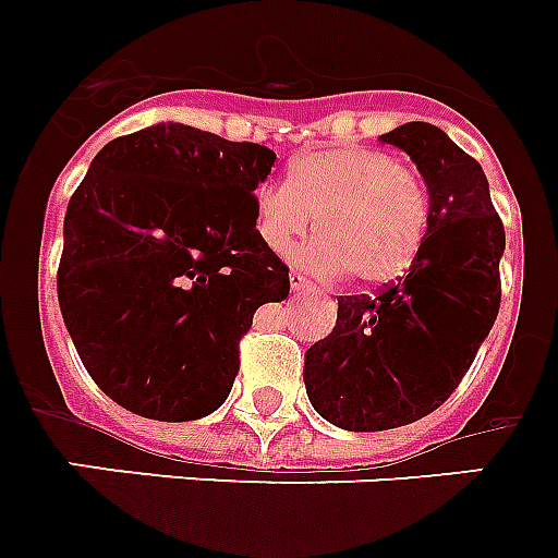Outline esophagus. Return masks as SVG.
<instances>
[{"label": "esophagus", "mask_w": 558, "mask_h": 558, "mask_svg": "<svg viewBox=\"0 0 558 558\" xmlns=\"http://www.w3.org/2000/svg\"><path fill=\"white\" fill-rule=\"evenodd\" d=\"M291 291H293V293L311 291V279H305V276L296 274V270H293V274H291Z\"/></svg>", "instance_id": "obj_1"}]
</instances>
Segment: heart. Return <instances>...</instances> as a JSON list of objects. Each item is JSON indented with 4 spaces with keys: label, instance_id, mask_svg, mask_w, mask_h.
<instances>
[{
    "label": "heart",
    "instance_id": "1",
    "mask_svg": "<svg viewBox=\"0 0 558 558\" xmlns=\"http://www.w3.org/2000/svg\"><path fill=\"white\" fill-rule=\"evenodd\" d=\"M429 221L421 178L380 149H328L291 163L288 184L253 195V230L267 251L288 253L311 225L316 239L293 262L316 276L391 282L412 267Z\"/></svg>",
    "mask_w": 558,
    "mask_h": 558
}]
</instances>
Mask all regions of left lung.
<instances>
[{
	"label": "left lung",
	"mask_w": 558,
	"mask_h": 558,
	"mask_svg": "<svg viewBox=\"0 0 558 558\" xmlns=\"http://www.w3.org/2000/svg\"><path fill=\"white\" fill-rule=\"evenodd\" d=\"M429 190L409 274L377 296H340L337 325L305 351L307 400L349 432L398 429L435 412L470 372L501 305L505 225L484 169L432 123L380 135Z\"/></svg>",
	"instance_id": "1"
}]
</instances>
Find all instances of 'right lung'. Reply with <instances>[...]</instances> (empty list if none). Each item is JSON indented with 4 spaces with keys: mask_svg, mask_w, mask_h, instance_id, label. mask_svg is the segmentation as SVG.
Wrapping results in <instances>:
<instances>
[{
    "mask_svg": "<svg viewBox=\"0 0 558 558\" xmlns=\"http://www.w3.org/2000/svg\"><path fill=\"white\" fill-rule=\"evenodd\" d=\"M276 153L184 123L114 137L62 225L57 296L80 360L118 405L153 421L216 412L239 340L291 291L258 242L253 190Z\"/></svg>",
    "mask_w": 558,
    "mask_h": 558,
    "instance_id": "obj_1",
    "label": "right lung"
}]
</instances>
